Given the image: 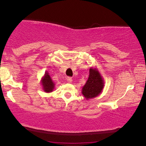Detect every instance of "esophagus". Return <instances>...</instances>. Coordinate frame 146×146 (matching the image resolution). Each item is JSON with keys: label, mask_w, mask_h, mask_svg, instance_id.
<instances>
[{"label": "esophagus", "mask_w": 146, "mask_h": 146, "mask_svg": "<svg viewBox=\"0 0 146 146\" xmlns=\"http://www.w3.org/2000/svg\"><path fill=\"white\" fill-rule=\"evenodd\" d=\"M66 80H67L68 82H69V83L72 82V81H73V80H72V78H70V77H68V78H66Z\"/></svg>", "instance_id": "obj_1"}]
</instances>
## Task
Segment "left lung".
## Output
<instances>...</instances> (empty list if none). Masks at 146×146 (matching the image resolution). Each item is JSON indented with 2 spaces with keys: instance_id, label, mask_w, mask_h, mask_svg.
I'll return each instance as SVG.
<instances>
[{
  "instance_id": "1",
  "label": "left lung",
  "mask_w": 146,
  "mask_h": 146,
  "mask_svg": "<svg viewBox=\"0 0 146 146\" xmlns=\"http://www.w3.org/2000/svg\"><path fill=\"white\" fill-rule=\"evenodd\" d=\"M104 86V82L98 68L90 67L89 76L82 89V93L84 97L86 100L96 98L101 94Z\"/></svg>"
}]
</instances>
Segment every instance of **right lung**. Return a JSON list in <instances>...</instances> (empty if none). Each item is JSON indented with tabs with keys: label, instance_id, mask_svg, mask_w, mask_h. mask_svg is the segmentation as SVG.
<instances>
[{
	"label": "right lung",
	"instance_id": "obj_1",
	"mask_svg": "<svg viewBox=\"0 0 146 146\" xmlns=\"http://www.w3.org/2000/svg\"><path fill=\"white\" fill-rule=\"evenodd\" d=\"M40 83L45 93H51L55 88V84L48 74V71L45 72L44 75L41 79Z\"/></svg>",
	"mask_w": 146,
	"mask_h": 146
}]
</instances>
